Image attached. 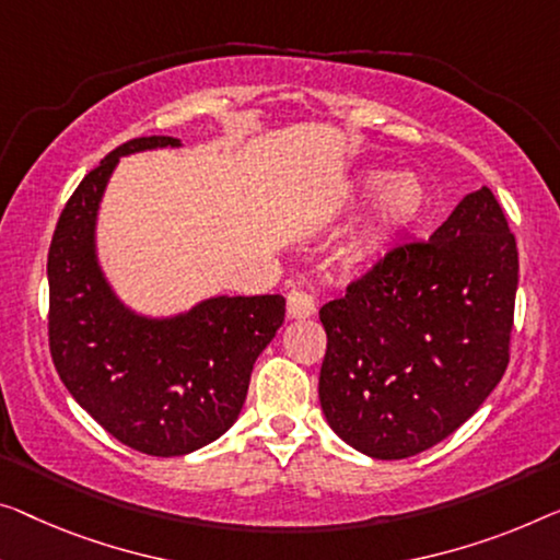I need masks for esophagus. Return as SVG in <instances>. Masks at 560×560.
<instances>
[{
  "label": "esophagus",
  "instance_id": "obj_1",
  "mask_svg": "<svg viewBox=\"0 0 560 560\" xmlns=\"http://www.w3.org/2000/svg\"><path fill=\"white\" fill-rule=\"evenodd\" d=\"M287 312H289V319H308V316H314V312H316L314 296L306 294V291H299V289L289 291Z\"/></svg>",
  "mask_w": 560,
  "mask_h": 560
}]
</instances>
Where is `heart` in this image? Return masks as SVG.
I'll list each match as a JSON object with an SVG mask.
<instances>
[{
	"label": "heart",
	"instance_id": "1",
	"mask_svg": "<svg viewBox=\"0 0 560 560\" xmlns=\"http://www.w3.org/2000/svg\"><path fill=\"white\" fill-rule=\"evenodd\" d=\"M341 206L347 213L370 206V213L349 248V264L357 269H372L424 219L430 208V190L428 183L412 171L392 175L387 168L370 165L349 175L341 190Z\"/></svg>",
	"mask_w": 560,
	"mask_h": 560
}]
</instances>
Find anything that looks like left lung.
<instances>
[{"instance_id": "left-lung-1", "label": "left lung", "mask_w": 560, "mask_h": 560, "mask_svg": "<svg viewBox=\"0 0 560 560\" xmlns=\"http://www.w3.org/2000/svg\"><path fill=\"white\" fill-rule=\"evenodd\" d=\"M518 248L493 190L322 306L319 402L360 453L402 460L470 420L508 366Z\"/></svg>"}]
</instances>
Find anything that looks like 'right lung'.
Here are the masks:
<instances>
[{
	"label": "right lung",
	"instance_id": "1",
	"mask_svg": "<svg viewBox=\"0 0 560 560\" xmlns=\"http://www.w3.org/2000/svg\"><path fill=\"white\" fill-rule=\"evenodd\" d=\"M180 145L153 136L115 148L67 200L47 256L57 374L115 440L155 457L194 453L238 420L254 362L287 314L281 294H219L183 312L145 314L107 279L97 221L120 158Z\"/></svg>",
	"mask_w": 560,
	"mask_h": 560
}]
</instances>
